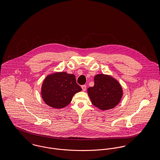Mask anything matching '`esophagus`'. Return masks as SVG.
<instances>
[{"instance_id": "esophagus-1", "label": "esophagus", "mask_w": 160, "mask_h": 160, "mask_svg": "<svg viewBox=\"0 0 160 160\" xmlns=\"http://www.w3.org/2000/svg\"><path fill=\"white\" fill-rule=\"evenodd\" d=\"M82 88L83 91H85L86 89V85H82Z\"/></svg>"}]
</instances>
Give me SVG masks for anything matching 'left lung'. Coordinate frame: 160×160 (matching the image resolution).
<instances>
[{"label":"left lung","mask_w":160,"mask_h":160,"mask_svg":"<svg viewBox=\"0 0 160 160\" xmlns=\"http://www.w3.org/2000/svg\"><path fill=\"white\" fill-rule=\"evenodd\" d=\"M87 92L92 104L102 111L111 109L122 100L123 91L118 81L112 76L99 74L94 77V86Z\"/></svg>","instance_id":"1"}]
</instances>
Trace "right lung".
Segmentation results:
<instances>
[{
	"mask_svg": "<svg viewBox=\"0 0 160 160\" xmlns=\"http://www.w3.org/2000/svg\"><path fill=\"white\" fill-rule=\"evenodd\" d=\"M82 90L76 83L75 75L57 72L46 77L42 85L41 95L48 106L59 109L68 106L73 96Z\"/></svg>",
	"mask_w": 160,
	"mask_h": 160,
	"instance_id": "right-lung-1",
	"label": "right lung"
}]
</instances>
